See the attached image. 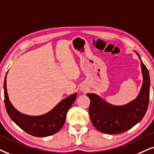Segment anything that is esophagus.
Returning <instances> with one entry per match:
<instances>
[{
	"label": "esophagus",
	"mask_w": 154,
	"mask_h": 154,
	"mask_svg": "<svg viewBox=\"0 0 154 154\" xmlns=\"http://www.w3.org/2000/svg\"><path fill=\"white\" fill-rule=\"evenodd\" d=\"M80 90L82 91H87V89L85 88V87H80Z\"/></svg>",
	"instance_id": "obj_1"
}]
</instances>
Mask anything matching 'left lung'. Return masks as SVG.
<instances>
[{"label": "left lung", "instance_id": "left-lung-1", "mask_svg": "<svg viewBox=\"0 0 154 154\" xmlns=\"http://www.w3.org/2000/svg\"><path fill=\"white\" fill-rule=\"evenodd\" d=\"M141 60L143 82L137 98L124 105L111 104L96 94L87 93L90 100L89 114L91 123L100 132L109 134L123 133L139 123L146 112L149 102L150 77L146 67Z\"/></svg>", "mask_w": 154, "mask_h": 154}]
</instances>
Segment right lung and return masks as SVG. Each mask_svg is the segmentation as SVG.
I'll return each instance as SVG.
<instances>
[{"label": "right lung", "mask_w": 154, "mask_h": 154, "mask_svg": "<svg viewBox=\"0 0 154 154\" xmlns=\"http://www.w3.org/2000/svg\"><path fill=\"white\" fill-rule=\"evenodd\" d=\"M7 74L8 72L3 89L5 106L10 118L23 131L34 137H49L59 131L65 124L67 113L75 101L77 93L66 97L46 114L40 116L27 115L17 111L9 100L6 86Z\"/></svg>", "instance_id": "obj_1"}]
</instances>
